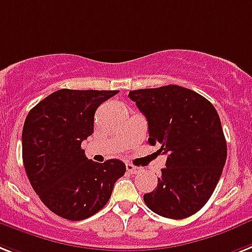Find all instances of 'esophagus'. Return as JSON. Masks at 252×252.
Wrapping results in <instances>:
<instances>
[{
    "mask_svg": "<svg viewBox=\"0 0 252 252\" xmlns=\"http://www.w3.org/2000/svg\"><path fill=\"white\" fill-rule=\"evenodd\" d=\"M126 170L130 173V174H136V173H139L141 170H142V169L139 168V166L133 165V164H130V162H126Z\"/></svg>",
    "mask_w": 252,
    "mask_h": 252,
    "instance_id": "obj_1",
    "label": "esophagus"
}]
</instances>
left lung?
<instances>
[{
    "label": "left lung",
    "mask_w": 252,
    "mask_h": 252,
    "mask_svg": "<svg viewBox=\"0 0 252 252\" xmlns=\"http://www.w3.org/2000/svg\"><path fill=\"white\" fill-rule=\"evenodd\" d=\"M149 123V142L160 143L166 164L158 187L143 196L154 213L185 219L204 206L227 160V142L215 107L201 94L170 86L130 91Z\"/></svg>",
    "instance_id": "obj_1"
}]
</instances>
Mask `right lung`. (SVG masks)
<instances>
[{"mask_svg":"<svg viewBox=\"0 0 252 252\" xmlns=\"http://www.w3.org/2000/svg\"><path fill=\"white\" fill-rule=\"evenodd\" d=\"M116 94L64 88L27 115L22 136L25 172L42 202L67 220H83L100 211L126 173L120 160L94 162L80 147L94 133L97 107Z\"/></svg>","mask_w":252,"mask_h":252,"instance_id":"right-lung-1","label":"right lung"}]
</instances>
